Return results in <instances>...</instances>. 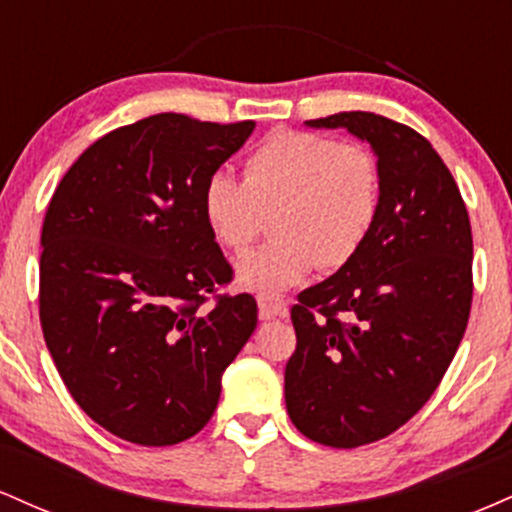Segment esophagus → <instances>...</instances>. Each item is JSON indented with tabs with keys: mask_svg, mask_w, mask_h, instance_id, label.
Returning a JSON list of instances; mask_svg holds the SVG:
<instances>
[{
	"mask_svg": "<svg viewBox=\"0 0 512 512\" xmlns=\"http://www.w3.org/2000/svg\"><path fill=\"white\" fill-rule=\"evenodd\" d=\"M257 308H260V320H274V317H286L289 308L281 298L269 296V293H260L257 296Z\"/></svg>",
	"mask_w": 512,
	"mask_h": 512,
	"instance_id": "1",
	"label": "esophagus"
}]
</instances>
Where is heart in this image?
Here are the masks:
<instances>
[{
	"label": "heart",
	"instance_id": "b5f03b06",
	"mask_svg": "<svg viewBox=\"0 0 512 512\" xmlns=\"http://www.w3.org/2000/svg\"><path fill=\"white\" fill-rule=\"evenodd\" d=\"M380 211L375 156L310 132H276L245 161L243 182L209 175L202 216L221 248L240 252L272 217L274 240L236 262L243 286L281 293L322 269H342L361 252Z\"/></svg>",
	"mask_w": 512,
	"mask_h": 512
}]
</instances>
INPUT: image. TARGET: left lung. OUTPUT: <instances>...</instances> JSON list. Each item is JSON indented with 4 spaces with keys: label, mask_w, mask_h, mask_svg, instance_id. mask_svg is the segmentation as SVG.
Masks as SVG:
<instances>
[{
    "label": "left lung",
    "mask_w": 512,
    "mask_h": 512,
    "mask_svg": "<svg viewBox=\"0 0 512 512\" xmlns=\"http://www.w3.org/2000/svg\"><path fill=\"white\" fill-rule=\"evenodd\" d=\"M305 125L368 142L380 170L366 245L291 308L284 373L293 426L358 448L407 424L443 380L472 308V226L448 166L411 127L361 110Z\"/></svg>",
    "instance_id": "obj_1"
}]
</instances>
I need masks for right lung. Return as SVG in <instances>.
I'll return each mask as SVG.
<instances>
[{
    "label": "right lung",
    "instance_id": "1",
    "mask_svg": "<svg viewBox=\"0 0 512 512\" xmlns=\"http://www.w3.org/2000/svg\"><path fill=\"white\" fill-rule=\"evenodd\" d=\"M255 122L161 113L76 158L40 236V325L57 373L113 436L149 448L207 426L221 375L257 325L202 216V187Z\"/></svg>",
    "mask_w": 512,
    "mask_h": 512
}]
</instances>
